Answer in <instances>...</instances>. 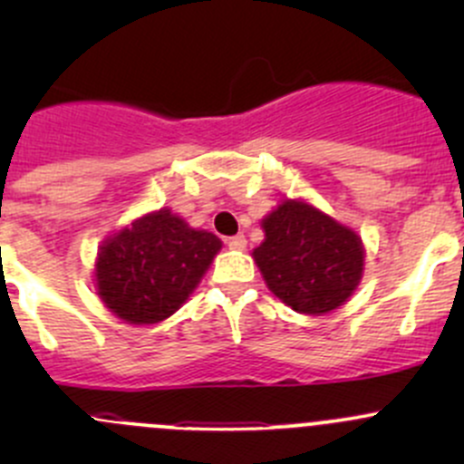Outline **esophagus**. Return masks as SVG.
Instances as JSON below:
<instances>
[{"instance_id": "obj_1", "label": "esophagus", "mask_w": 464, "mask_h": 464, "mask_svg": "<svg viewBox=\"0 0 464 464\" xmlns=\"http://www.w3.org/2000/svg\"><path fill=\"white\" fill-rule=\"evenodd\" d=\"M227 246L228 249H236V251H242L246 246V237L245 236H233L227 240Z\"/></svg>"}]
</instances>
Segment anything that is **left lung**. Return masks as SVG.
<instances>
[{"mask_svg": "<svg viewBox=\"0 0 464 464\" xmlns=\"http://www.w3.org/2000/svg\"><path fill=\"white\" fill-rule=\"evenodd\" d=\"M265 242L254 249L266 287L301 314H327L343 305L363 274V245L314 206L285 199L262 219Z\"/></svg>", "mask_w": 464, "mask_h": 464, "instance_id": "1", "label": "left lung"}]
</instances>
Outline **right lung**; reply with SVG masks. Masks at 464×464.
<instances>
[{
	"label": "right lung",
	"mask_w": 464,
	"mask_h": 464,
	"mask_svg": "<svg viewBox=\"0 0 464 464\" xmlns=\"http://www.w3.org/2000/svg\"><path fill=\"white\" fill-rule=\"evenodd\" d=\"M219 249L218 236L190 228L168 208L148 213L101 246L98 296L119 319L159 323L184 305Z\"/></svg>",
	"instance_id": "add662e5"
}]
</instances>
